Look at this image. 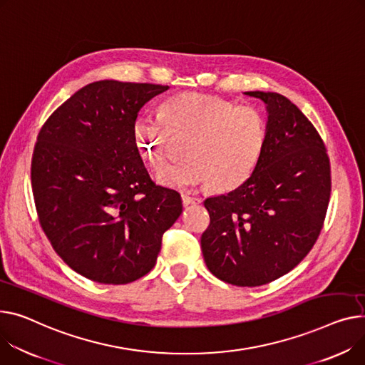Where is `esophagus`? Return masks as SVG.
<instances>
[{
  "label": "esophagus",
  "instance_id": "34e87169",
  "mask_svg": "<svg viewBox=\"0 0 365 365\" xmlns=\"http://www.w3.org/2000/svg\"><path fill=\"white\" fill-rule=\"evenodd\" d=\"M182 202L185 205H189V204H201L202 200L200 197H193V195H189V193H182Z\"/></svg>",
  "mask_w": 365,
  "mask_h": 365
}]
</instances>
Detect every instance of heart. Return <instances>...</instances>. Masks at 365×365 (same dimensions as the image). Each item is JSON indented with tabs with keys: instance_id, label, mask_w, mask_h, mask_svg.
<instances>
[{
	"instance_id": "b5f03b06",
	"label": "heart",
	"mask_w": 365,
	"mask_h": 365,
	"mask_svg": "<svg viewBox=\"0 0 365 365\" xmlns=\"http://www.w3.org/2000/svg\"><path fill=\"white\" fill-rule=\"evenodd\" d=\"M173 136L187 140V160L163 168L158 180L178 189L207 185L230 192L255 172L267 140L264 114L252 106H237L222 96L178 93L160 107V118L139 117L135 139L142 155L155 168L164 165Z\"/></svg>"
}]
</instances>
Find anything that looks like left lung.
<instances>
[{
  "label": "left lung",
  "instance_id": "left-lung-1",
  "mask_svg": "<svg viewBox=\"0 0 365 365\" xmlns=\"http://www.w3.org/2000/svg\"><path fill=\"white\" fill-rule=\"evenodd\" d=\"M269 111L267 140L252 176L207 198L201 248L210 272L235 286H261L289 273L319 239L331 192L326 145L304 113L276 92H247Z\"/></svg>",
  "mask_w": 365,
  "mask_h": 365
}]
</instances>
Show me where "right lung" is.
Returning a JSON list of instances; mask_svg holds the SVG:
<instances>
[{
  "instance_id": "obj_1",
  "label": "right lung",
  "mask_w": 365,
  "mask_h": 365,
  "mask_svg": "<svg viewBox=\"0 0 365 365\" xmlns=\"http://www.w3.org/2000/svg\"><path fill=\"white\" fill-rule=\"evenodd\" d=\"M168 86L93 82L46 118L32 154L39 225L83 277L126 284L150 273L180 195L151 179L135 139L139 110Z\"/></svg>"
}]
</instances>
